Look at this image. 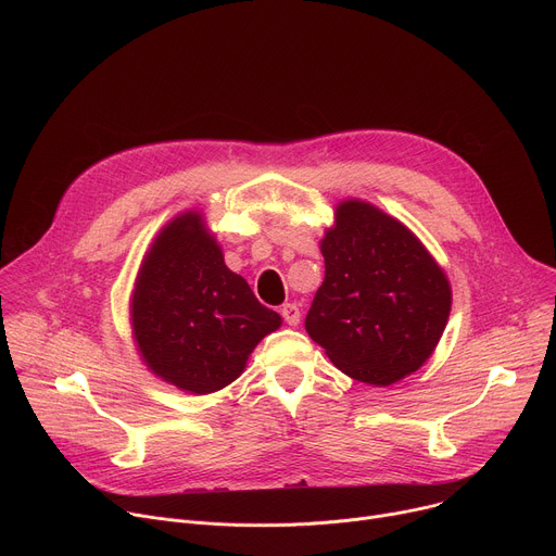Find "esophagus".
<instances>
[{"label": "esophagus", "instance_id": "1", "mask_svg": "<svg viewBox=\"0 0 556 556\" xmlns=\"http://www.w3.org/2000/svg\"><path fill=\"white\" fill-rule=\"evenodd\" d=\"M279 312H281L283 321H286L288 326H296V324L301 321V309H299L296 303H283Z\"/></svg>", "mask_w": 556, "mask_h": 556}]
</instances>
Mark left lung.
Returning <instances> with one entry per match:
<instances>
[{
    "mask_svg": "<svg viewBox=\"0 0 556 556\" xmlns=\"http://www.w3.org/2000/svg\"><path fill=\"white\" fill-rule=\"evenodd\" d=\"M326 279L305 330L348 376L391 384L435 350L451 286L418 237L376 206L348 200L321 242Z\"/></svg>",
    "mask_w": 556,
    "mask_h": 556,
    "instance_id": "left-lung-1",
    "label": "left lung"
}]
</instances>
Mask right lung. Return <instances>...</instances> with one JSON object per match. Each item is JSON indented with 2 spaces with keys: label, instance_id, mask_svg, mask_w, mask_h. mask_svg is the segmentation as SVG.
<instances>
[{
  "label": "right lung",
  "instance_id": "1",
  "mask_svg": "<svg viewBox=\"0 0 556 556\" xmlns=\"http://www.w3.org/2000/svg\"><path fill=\"white\" fill-rule=\"evenodd\" d=\"M131 324L155 376L191 393H211L244 371L281 316L226 268L200 213H185L155 237L140 266Z\"/></svg>",
  "mask_w": 556,
  "mask_h": 556
}]
</instances>
